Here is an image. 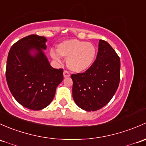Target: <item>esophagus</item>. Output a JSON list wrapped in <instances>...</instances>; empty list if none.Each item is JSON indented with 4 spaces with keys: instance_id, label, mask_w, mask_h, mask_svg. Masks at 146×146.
<instances>
[{
    "instance_id": "esophagus-1",
    "label": "esophagus",
    "mask_w": 146,
    "mask_h": 146,
    "mask_svg": "<svg viewBox=\"0 0 146 146\" xmlns=\"http://www.w3.org/2000/svg\"><path fill=\"white\" fill-rule=\"evenodd\" d=\"M63 75H64V77H69L70 76V73L67 70H64V72H63Z\"/></svg>"
}]
</instances>
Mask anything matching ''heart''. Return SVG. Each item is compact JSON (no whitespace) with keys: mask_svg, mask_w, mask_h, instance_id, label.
I'll return each instance as SVG.
<instances>
[{"mask_svg":"<svg viewBox=\"0 0 146 146\" xmlns=\"http://www.w3.org/2000/svg\"><path fill=\"white\" fill-rule=\"evenodd\" d=\"M57 51L50 50V56L59 62L60 55L67 60V67L72 71L81 72L88 70L95 61L96 48L94 44L83 40L70 39L58 44Z\"/></svg>","mask_w":146,"mask_h":146,"instance_id":"heart-1","label":"heart"}]
</instances>
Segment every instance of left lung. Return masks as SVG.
I'll return each mask as SVG.
<instances>
[{"instance_id":"8db88e82","label":"left lung","mask_w":146,"mask_h":146,"mask_svg":"<svg viewBox=\"0 0 146 146\" xmlns=\"http://www.w3.org/2000/svg\"><path fill=\"white\" fill-rule=\"evenodd\" d=\"M72 96L76 104L90 112L106 106L120 81V59L112 46L100 40L96 60L85 72L72 74Z\"/></svg>"}]
</instances>
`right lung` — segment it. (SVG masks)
Returning <instances> with one entry per match:
<instances>
[{"label":"right lung","mask_w":146,"mask_h":146,"mask_svg":"<svg viewBox=\"0 0 146 146\" xmlns=\"http://www.w3.org/2000/svg\"><path fill=\"white\" fill-rule=\"evenodd\" d=\"M46 38L32 34L19 40L9 51L5 76L9 89L25 108L40 110L52 102L63 80V69H55L43 53ZM35 50L37 53H30Z\"/></svg>","instance_id":"1"}]
</instances>
